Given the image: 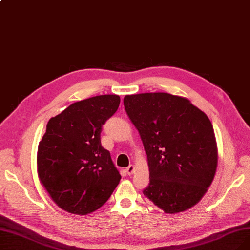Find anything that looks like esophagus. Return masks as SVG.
I'll return each instance as SVG.
<instances>
[{"instance_id": "obj_1", "label": "esophagus", "mask_w": 250, "mask_h": 250, "mask_svg": "<svg viewBox=\"0 0 250 250\" xmlns=\"http://www.w3.org/2000/svg\"><path fill=\"white\" fill-rule=\"evenodd\" d=\"M134 171H135V165H133V164H130L129 166H127L125 168V172L127 173V175H132L134 173Z\"/></svg>"}]
</instances>
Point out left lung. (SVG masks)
I'll list each match as a JSON object with an SVG mask.
<instances>
[{
	"label": "left lung",
	"mask_w": 250,
	"mask_h": 250,
	"mask_svg": "<svg viewBox=\"0 0 250 250\" xmlns=\"http://www.w3.org/2000/svg\"><path fill=\"white\" fill-rule=\"evenodd\" d=\"M124 104L147 154L150 183L144 195L170 215L194 207L218 165L211 121L188 98L164 92L125 95Z\"/></svg>",
	"instance_id": "1"
}]
</instances>
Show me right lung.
<instances>
[{"instance_id": "obj_1", "label": "right lung", "mask_w": 250, "mask_h": 250, "mask_svg": "<svg viewBox=\"0 0 250 250\" xmlns=\"http://www.w3.org/2000/svg\"><path fill=\"white\" fill-rule=\"evenodd\" d=\"M121 98L98 95L71 104L51 117L37 149V174L63 211L85 216L110 198L122 178L109 151L101 146L102 125Z\"/></svg>"}]
</instances>
